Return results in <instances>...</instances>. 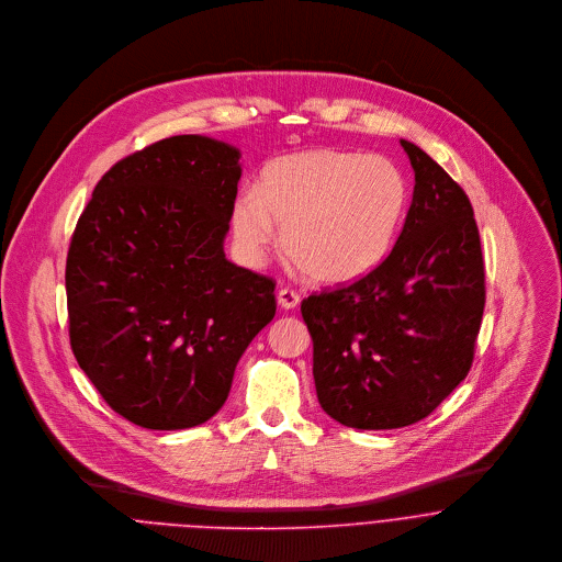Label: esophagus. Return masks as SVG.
Masks as SVG:
<instances>
[{"mask_svg":"<svg viewBox=\"0 0 562 562\" xmlns=\"http://www.w3.org/2000/svg\"><path fill=\"white\" fill-rule=\"evenodd\" d=\"M277 301H279V305L283 307V310H294L296 305H299V294L294 292V290H290V288H281L279 290V294H277Z\"/></svg>","mask_w":562,"mask_h":562,"instance_id":"1","label":"esophagus"}]
</instances>
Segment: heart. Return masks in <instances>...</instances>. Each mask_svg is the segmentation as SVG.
<instances>
[{"mask_svg":"<svg viewBox=\"0 0 562 562\" xmlns=\"http://www.w3.org/2000/svg\"><path fill=\"white\" fill-rule=\"evenodd\" d=\"M407 206V179L379 155L318 148L274 159L241 189L233 233L261 257L283 228L290 261L312 281L353 283L387 257Z\"/></svg>","mask_w":562,"mask_h":562,"instance_id":"heart-1","label":"heart"}]
</instances>
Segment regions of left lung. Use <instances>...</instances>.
<instances>
[{"instance_id": "8db88e82", "label": "left lung", "mask_w": 562, "mask_h": 562, "mask_svg": "<svg viewBox=\"0 0 562 562\" xmlns=\"http://www.w3.org/2000/svg\"><path fill=\"white\" fill-rule=\"evenodd\" d=\"M401 146L414 193L390 255L356 283L301 303L321 407L356 429L429 416L469 374L486 303L464 189L418 146Z\"/></svg>"}]
</instances>
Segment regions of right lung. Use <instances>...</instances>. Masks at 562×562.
<instances>
[{"label":"right lung","instance_id":"obj_1","mask_svg":"<svg viewBox=\"0 0 562 562\" xmlns=\"http://www.w3.org/2000/svg\"><path fill=\"white\" fill-rule=\"evenodd\" d=\"M239 150L161 139L93 189L67 252L71 351L102 398L146 429H188L226 401L274 318V281L231 263Z\"/></svg>","mask_w":562,"mask_h":562}]
</instances>
